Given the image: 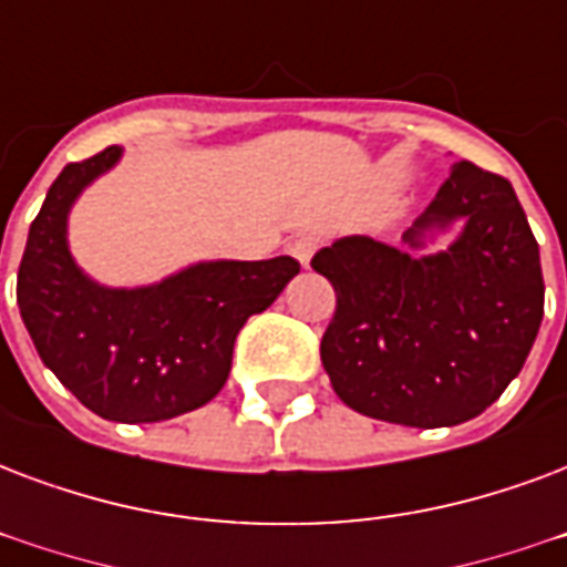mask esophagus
I'll list each match as a JSON object with an SVG mask.
<instances>
[{
    "label": "esophagus",
    "mask_w": 567,
    "mask_h": 567,
    "mask_svg": "<svg viewBox=\"0 0 567 567\" xmlns=\"http://www.w3.org/2000/svg\"><path fill=\"white\" fill-rule=\"evenodd\" d=\"M315 249H318V237L315 235H300V237H293L291 244H288V252H291L302 267H309Z\"/></svg>",
    "instance_id": "obj_1"
}]
</instances>
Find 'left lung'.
<instances>
[{"mask_svg":"<svg viewBox=\"0 0 567 567\" xmlns=\"http://www.w3.org/2000/svg\"><path fill=\"white\" fill-rule=\"evenodd\" d=\"M461 225L446 250L433 237ZM399 246L339 237L312 258L336 288L321 362L344 404L410 427L485 413L533 351L544 318L538 244L505 178L455 163Z\"/></svg>","mask_w":567,"mask_h":567,"instance_id":"left-lung-1","label":"left lung"}]
</instances>
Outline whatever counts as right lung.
Instances as JSON below:
<instances>
[{"label":"right lung","mask_w":567,"mask_h":567,"mask_svg":"<svg viewBox=\"0 0 567 567\" xmlns=\"http://www.w3.org/2000/svg\"><path fill=\"white\" fill-rule=\"evenodd\" d=\"M121 148L71 163L34 216L17 274V306L43 365L85 408L112 422H163L226 386L237 332L300 274L291 255L198 261L154 285L110 288L85 274L68 244L82 189Z\"/></svg>","instance_id":"right-lung-1"}]
</instances>
